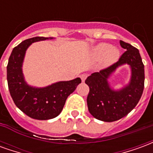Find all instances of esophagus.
Instances as JSON below:
<instances>
[{"label": "esophagus", "instance_id": "esophagus-1", "mask_svg": "<svg viewBox=\"0 0 153 153\" xmlns=\"http://www.w3.org/2000/svg\"><path fill=\"white\" fill-rule=\"evenodd\" d=\"M87 77H88V74H82L80 75V78H81V79H82L83 82L85 81V79H87Z\"/></svg>", "mask_w": 153, "mask_h": 153}]
</instances>
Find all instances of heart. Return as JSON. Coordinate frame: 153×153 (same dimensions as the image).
<instances>
[{
    "label": "heart",
    "instance_id": "b5f03b06",
    "mask_svg": "<svg viewBox=\"0 0 153 153\" xmlns=\"http://www.w3.org/2000/svg\"><path fill=\"white\" fill-rule=\"evenodd\" d=\"M94 53L96 56L99 58H102L106 55L105 58H106V63H113L116 61L120 55L118 49L113 48L111 47V45L106 43H102L97 46L94 49Z\"/></svg>",
    "mask_w": 153,
    "mask_h": 153
}]
</instances>
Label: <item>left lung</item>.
I'll return each mask as SVG.
<instances>
[{"mask_svg": "<svg viewBox=\"0 0 153 153\" xmlns=\"http://www.w3.org/2000/svg\"><path fill=\"white\" fill-rule=\"evenodd\" d=\"M125 49L117 62L87 78L89 87L87 97L88 111L94 118L112 122L125 117L137 106L144 88V65L139 51L129 43L120 41ZM128 63L131 68V79L128 85L120 90L110 88L107 79L122 64Z\"/></svg>", "mask_w": 153, "mask_h": 153, "instance_id": "obj_1", "label": "left lung"}]
</instances>
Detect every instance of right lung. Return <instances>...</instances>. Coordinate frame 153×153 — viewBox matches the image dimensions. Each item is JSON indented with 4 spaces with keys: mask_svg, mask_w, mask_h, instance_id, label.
<instances>
[{
    "mask_svg": "<svg viewBox=\"0 0 153 153\" xmlns=\"http://www.w3.org/2000/svg\"><path fill=\"white\" fill-rule=\"evenodd\" d=\"M52 39L35 37L23 41L12 51L7 65V82L14 102L25 115L36 120L56 117L63 109L68 96L81 83L80 78L61 81L45 88H34L25 82L22 65L26 50L33 42Z\"/></svg>",
    "mask_w": 153,
    "mask_h": 153,
    "instance_id": "obj_1",
    "label": "right lung"
}]
</instances>
